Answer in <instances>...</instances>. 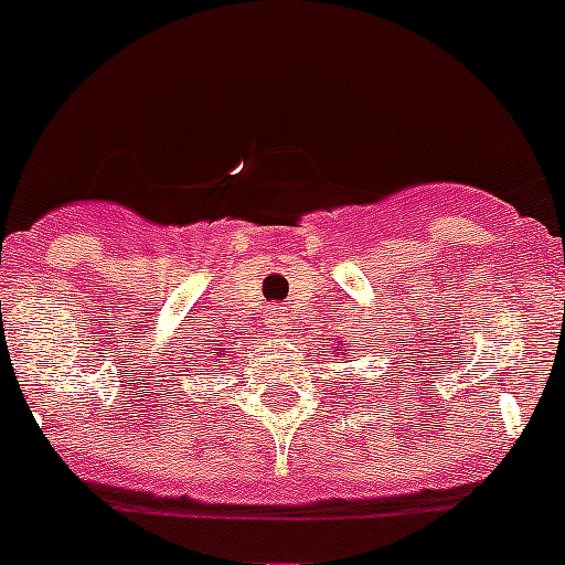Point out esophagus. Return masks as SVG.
<instances>
[{
	"label": "esophagus",
	"instance_id": "obj_1",
	"mask_svg": "<svg viewBox=\"0 0 565 565\" xmlns=\"http://www.w3.org/2000/svg\"><path fill=\"white\" fill-rule=\"evenodd\" d=\"M268 328H271V333H286V330H288V310L286 308H274L271 317H268Z\"/></svg>",
	"mask_w": 565,
	"mask_h": 565
}]
</instances>
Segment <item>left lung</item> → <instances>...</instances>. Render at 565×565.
<instances>
[{"label":"left lung","mask_w":565,"mask_h":565,"mask_svg":"<svg viewBox=\"0 0 565 565\" xmlns=\"http://www.w3.org/2000/svg\"><path fill=\"white\" fill-rule=\"evenodd\" d=\"M347 381H350V377H347Z\"/></svg>","instance_id":"obj_1"}]
</instances>
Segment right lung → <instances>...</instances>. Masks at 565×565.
<instances>
[{
  "mask_svg": "<svg viewBox=\"0 0 565 565\" xmlns=\"http://www.w3.org/2000/svg\"><path fill=\"white\" fill-rule=\"evenodd\" d=\"M215 361H224V347H221V353L215 355Z\"/></svg>",
  "mask_w": 565,
  "mask_h": 565,
  "instance_id": "right-lung-1",
  "label": "right lung"
}]
</instances>
